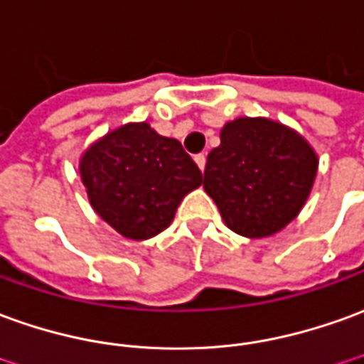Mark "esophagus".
<instances>
[{
	"instance_id": "34e87169",
	"label": "esophagus",
	"mask_w": 364,
	"mask_h": 364,
	"mask_svg": "<svg viewBox=\"0 0 364 364\" xmlns=\"http://www.w3.org/2000/svg\"><path fill=\"white\" fill-rule=\"evenodd\" d=\"M195 164L199 165L200 171H205V164H207V157H205V154H199V156H195Z\"/></svg>"
}]
</instances>
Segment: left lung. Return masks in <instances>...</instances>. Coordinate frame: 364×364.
Instances as JSON below:
<instances>
[{"label":"left lung","instance_id":"obj_1","mask_svg":"<svg viewBox=\"0 0 364 364\" xmlns=\"http://www.w3.org/2000/svg\"><path fill=\"white\" fill-rule=\"evenodd\" d=\"M319 157L301 134L270 118H236L208 154L203 187L225 225L246 238L279 232L299 215Z\"/></svg>","mask_w":364,"mask_h":364}]
</instances>
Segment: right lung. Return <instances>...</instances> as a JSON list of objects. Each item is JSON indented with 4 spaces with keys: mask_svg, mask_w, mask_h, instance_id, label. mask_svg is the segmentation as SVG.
Segmentation results:
<instances>
[{
    "mask_svg": "<svg viewBox=\"0 0 364 364\" xmlns=\"http://www.w3.org/2000/svg\"><path fill=\"white\" fill-rule=\"evenodd\" d=\"M78 171L96 215L129 240L164 232L185 195L203 183L181 144L147 122H129L96 139Z\"/></svg>",
    "mask_w": 364,
    "mask_h": 364,
    "instance_id": "right-lung-1",
    "label": "right lung"
}]
</instances>
